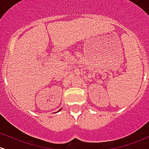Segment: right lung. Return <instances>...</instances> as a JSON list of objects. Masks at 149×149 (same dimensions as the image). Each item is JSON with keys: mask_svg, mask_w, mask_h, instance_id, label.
Wrapping results in <instances>:
<instances>
[{"mask_svg": "<svg viewBox=\"0 0 149 149\" xmlns=\"http://www.w3.org/2000/svg\"><path fill=\"white\" fill-rule=\"evenodd\" d=\"M61 109H59V110H58V111H60V110H61Z\"/></svg>", "mask_w": 149, "mask_h": 149, "instance_id": "1", "label": "right lung"}]
</instances>
